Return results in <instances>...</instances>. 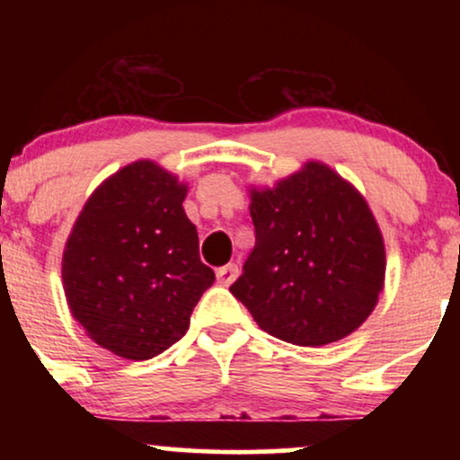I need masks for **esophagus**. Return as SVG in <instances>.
Returning a JSON list of instances; mask_svg holds the SVG:
<instances>
[{"mask_svg": "<svg viewBox=\"0 0 460 460\" xmlns=\"http://www.w3.org/2000/svg\"><path fill=\"white\" fill-rule=\"evenodd\" d=\"M237 274H240V268L235 263H226V266L216 270V279H218L220 285H231L237 279Z\"/></svg>", "mask_w": 460, "mask_h": 460, "instance_id": "esophagus-1", "label": "esophagus"}]
</instances>
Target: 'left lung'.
<instances>
[{
    "instance_id": "obj_1",
    "label": "left lung",
    "mask_w": 460,
    "mask_h": 460,
    "mask_svg": "<svg viewBox=\"0 0 460 460\" xmlns=\"http://www.w3.org/2000/svg\"><path fill=\"white\" fill-rule=\"evenodd\" d=\"M255 248L231 285L260 329L296 346L357 331L378 303L385 244L358 190L320 162L251 190Z\"/></svg>"
}]
</instances>
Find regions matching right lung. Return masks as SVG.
<instances>
[{
    "mask_svg": "<svg viewBox=\"0 0 460 460\" xmlns=\"http://www.w3.org/2000/svg\"><path fill=\"white\" fill-rule=\"evenodd\" d=\"M188 186L151 160L120 168L91 194L62 255L73 318L114 355L146 361L186 335L214 270L183 212Z\"/></svg>",
    "mask_w": 460,
    "mask_h": 460,
    "instance_id": "obj_1",
    "label": "right lung"
}]
</instances>
